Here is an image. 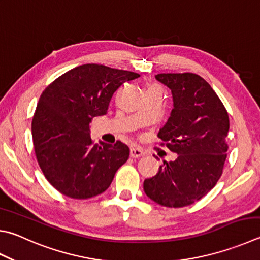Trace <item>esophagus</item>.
<instances>
[{
    "label": "esophagus",
    "mask_w": 260,
    "mask_h": 260,
    "mask_svg": "<svg viewBox=\"0 0 260 260\" xmlns=\"http://www.w3.org/2000/svg\"><path fill=\"white\" fill-rule=\"evenodd\" d=\"M145 152L142 148H140V146H132L131 148V157L132 158H139V157H142L144 155Z\"/></svg>",
    "instance_id": "1"
}]
</instances>
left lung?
Returning <instances> with one entry per match:
<instances>
[{
    "label": "left lung",
    "instance_id": "left-lung-1",
    "mask_svg": "<svg viewBox=\"0 0 260 260\" xmlns=\"http://www.w3.org/2000/svg\"><path fill=\"white\" fill-rule=\"evenodd\" d=\"M155 79L171 88L174 102L158 138L177 158L160 165L157 175L145 179L143 188L158 205L181 208L204 198L223 174L229 149V114L199 75L158 74Z\"/></svg>",
    "mask_w": 260,
    "mask_h": 260
}]
</instances>
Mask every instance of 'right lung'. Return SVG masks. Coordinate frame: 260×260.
<instances>
[{"label":"right lung","mask_w":260,"mask_h":260,"mask_svg":"<svg viewBox=\"0 0 260 260\" xmlns=\"http://www.w3.org/2000/svg\"><path fill=\"white\" fill-rule=\"evenodd\" d=\"M140 74L87 63L64 73L46 87L31 121L37 162L45 178L63 196L88 199L105 192L129 148L94 144L89 124L107 114L118 87Z\"/></svg>","instance_id":"add662e5"}]
</instances>
